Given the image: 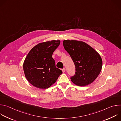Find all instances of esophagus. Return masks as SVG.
Instances as JSON below:
<instances>
[{
	"label": "esophagus",
	"instance_id": "obj_1",
	"mask_svg": "<svg viewBox=\"0 0 121 121\" xmlns=\"http://www.w3.org/2000/svg\"><path fill=\"white\" fill-rule=\"evenodd\" d=\"M62 72H63V73L65 72V68H64L63 69H62Z\"/></svg>",
	"mask_w": 121,
	"mask_h": 121
}]
</instances>
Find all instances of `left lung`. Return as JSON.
<instances>
[{
  "instance_id": "1",
  "label": "left lung",
  "mask_w": 121,
  "mask_h": 121,
  "mask_svg": "<svg viewBox=\"0 0 121 121\" xmlns=\"http://www.w3.org/2000/svg\"><path fill=\"white\" fill-rule=\"evenodd\" d=\"M63 44L76 66V73L71 78V81L78 86L92 83L101 70L102 61L99 54L82 41L65 40Z\"/></svg>"
}]
</instances>
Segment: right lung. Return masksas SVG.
I'll use <instances>...</instances> for the list:
<instances>
[{
  "mask_svg": "<svg viewBox=\"0 0 121 121\" xmlns=\"http://www.w3.org/2000/svg\"><path fill=\"white\" fill-rule=\"evenodd\" d=\"M60 43L59 40L39 43L29 52L23 67L27 80L33 86L46 89L54 84L62 71L55 65L52 55Z\"/></svg>",
  "mask_w": 121,
  "mask_h": 121,
  "instance_id": "right-lung-1",
  "label": "right lung"
}]
</instances>
